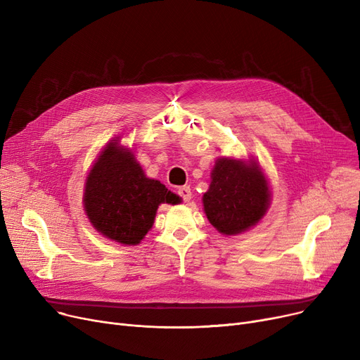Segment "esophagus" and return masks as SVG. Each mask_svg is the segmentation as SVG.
<instances>
[{
	"mask_svg": "<svg viewBox=\"0 0 360 360\" xmlns=\"http://www.w3.org/2000/svg\"><path fill=\"white\" fill-rule=\"evenodd\" d=\"M178 195L186 202V201H190L191 200V188L188 186V185H184V186H181L179 190H178Z\"/></svg>",
	"mask_w": 360,
	"mask_h": 360,
	"instance_id": "esophagus-1",
	"label": "esophagus"
}]
</instances>
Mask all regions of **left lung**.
<instances>
[{
	"label": "left lung",
	"mask_w": 360,
	"mask_h": 360,
	"mask_svg": "<svg viewBox=\"0 0 360 360\" xmlns=\"http://www.w3.org/2000/svg\"><path fill=\"white\" fill-rule=\"evenodd\" d=\"M202 204L207 219L220 233H242L255 226L269 210V181L254 159L245 162L219 158Z\"/></svg>",
	"instance_id": "obj_1"
}]
</instances>
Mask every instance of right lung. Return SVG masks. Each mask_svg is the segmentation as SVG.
Here are the masks:
<instances>
[{
    "label": "right lung",
    "instance_id": "obj_1",
    "mask_svg": "<svg viewBox=\"0 0 360 360\" xmlns=\"http://www.w3.org/2000/svg\"><path fill=\"white\" fill-rule=\"evenodd\" d=\"M84 210L93 228L122 245H137L155 223L162 202L179 197L144 175L132 151L110 140L91 166L84 186Z\"/></svg>",
    "mask_w": 360,
    "mask_h": 360
}]
</instances>
